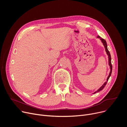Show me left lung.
<instances>
[{"instance_id": "obj_1", "label": "left lung", "mask_w": 127, "mask_h": 127, "mask_svg": "<svg viewBox=\"0 0 127 127\" xmlns=\"http://www.w3.org/2000/svg\"><path fill=\"white\" fill-rule=\"evenodd\" d=\"M97 38H98V39H99L100 40H101V42H102V43L103 44V45L104 46V48H105V51H106V54H107V55H108V65H109V66H110V69H111V71H110V73H109V75H108V77H107V79H106V82H105L104 83H103V84L97 90H96V92H95L94 94H95V93H98V92H100V90H101L102 89H103V88L104 87V86H105V85L106 84V83H107V81H108V79H109V78L110 77V76H111V74H112V63H111V54H110V52L108 51V49H107V44H106V41H105V40H104L103 39H102V38H101L99 35H98L97 37Z\"/></svg>"}]
</instances>
